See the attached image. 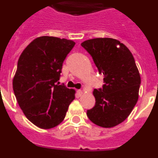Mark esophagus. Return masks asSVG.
Masks as SVG:
<instances>
[{
	"label": "esophagus",
	"mask_w": 158,
	"mask_h": 158,
	"mask_svg": "<svg viewBox=\"0 0 158 158\" xmlns=\"http://www.w3.org/2000/svg\"><path fill=\"white\" fill-rule=\"evenodd\" d=\"M77 93L78 96H82V94H83V92H82V90H81V89H79V90H77Z\"/></svg>",
	"instance_id": "1"
}]
</instances>
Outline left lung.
<instances>
[{
	"label": "left lung",
	"mask_w": 158,
	"mask_h": 158,
	"mask_svg": "<svg viewBox=\"0 0 158 158\" xmlns=\"http://www.w3.org/2000/svg\"><path fill=\"white\" fill-rule=\"evenodd\" d=\"M81 47L104 75V84L93 91L96 104L87 116L102 127L117 126L127 118L139 99L141 77L135 58L126 46L111 38L86 40Z\"/></svg>",
	"instance_id": "8db88e82"
}]
</instances>
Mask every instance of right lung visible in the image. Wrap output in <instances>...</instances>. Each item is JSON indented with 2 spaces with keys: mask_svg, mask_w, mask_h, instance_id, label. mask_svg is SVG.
Returning a JSON list of instances; mask_svg holds the SVG:
<instances>
[{
  "mask_svg": "<svg viewBox=\"0 0 158 158\" xmlns=\"http://www.w3.org/2000/svg\"><path fill=\"white\" fill-rule=\"evenodd\" d=\"M74 45L72 40L42 36L19 56L12 82L14 94L25 116L39 127L58 126L75 99L73 89L58 83L62 64Z\"/></svg>",
  "mask_w": 158,
  "mask_h": 158,
  "instance_id": "1",
  "label": "right lung"
}]
</instances>
